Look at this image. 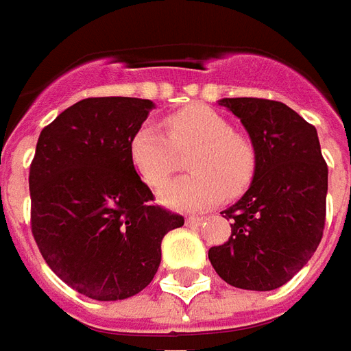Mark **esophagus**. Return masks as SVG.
I'll use <instances>...</instances> for the list:
<instances>
[{
    "mask_svg": "<svg viewBox=\"0 0 351 351\" xmlns=\"http://www.w3.org/2000/svg\"><path fill=\"white\" fill-rule=\"evenodd\" d=\"M204 219L206 217H202V215H191V217H187V225H195V227H198V225H202Z\"/></svg>",
    "mask_w": 351,
    "mask_h": 351,
    "instance_id": "esophagus-1",
    "label": "esophagus"
}]
</instances>
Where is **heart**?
Returning a JSON list of instances; mask_svg holds the SVG:
<instances>
[{
    "mask_svg": "<svg viewBox=\"0 0 351 351\" xmlns=\"http://www.w3.org/2000/svg\"><path fill=\"white\" fill-rule=\"evenodd\" d=\"M166 136L143 124L128 141L132 170L145 185L160 187L170 178L178 155L185 149L191 173L173 180L158 193L164 206L173 210H206L236 196L253 181L257 153L247 138L230 130V124L213 109L193 104L162 119Z\"/></svg>",
    "mask_w": 351,
    "mask_h": 351,
    "instance_id": "obj_1",
    "label": "heart"
}]
</instances>
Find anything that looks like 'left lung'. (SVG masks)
<instances>
[{"label":"left lung","mask_w":351,"mask_h":351,"mask_svg":"<svg viewBox=\"0 0 351 351\" xmlns=\"http://www.w3.org/2000/svg\"><path fill=\"white\" fill-rule=\"evenodd\" d=\"M257 153L245 195L227 208L228 242L208 251L211 267L230 285L250 291L282 287L322 242L327 164L317 132L282 101L223 98Z\"/></svg>","instance_id":"obj_1"}]
</instances>
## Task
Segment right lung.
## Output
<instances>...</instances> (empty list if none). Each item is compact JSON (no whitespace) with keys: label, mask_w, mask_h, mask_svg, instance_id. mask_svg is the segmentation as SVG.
<instances>
[{"label":"right lung","mask_w":351,"mask_h":351,"mask_svg":"<svg viewBox=\"0 0 351 351\" xmlns=\"http://www.w3.org/2000/svg\"><path fill=\"white\" fill-rule=\"evenodd\" d=\"M153 108L140 98H86L39 134L29 166L32 232L52 272L88 299L145 289L164 234L185 223L151 204L128 160L132 134Z\"/></svg>","instance_id":"obj_1"}]
</instances>
